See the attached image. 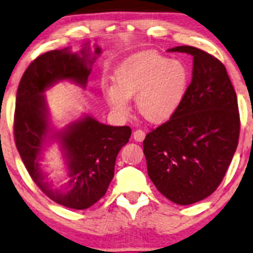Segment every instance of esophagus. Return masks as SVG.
I'll return each instance as SVG.
<instances>
[{"instance_id": "esophagus-1", "label": "esophagus", "mask_w": 253, "mask_h": 253, "mask_svg": "<svg viewBox=\"0 0 253 253\" xmlns=\"http://www.w3.org/2000/svg\"><path fill=\"white\" fill-rule=\"evenodd\" d=\"M132 136L136 142H143L145 138V132L143 130H136V131H133Z\"/></svg>"}]
</instances>
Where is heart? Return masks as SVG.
Returning <instances> with one entry per match:
<instances>
[{
  "instance_id": "1",
  "label": "heart",
  "mask_w": 253,
  "mask_h": 253,
  "mask_svg": "<svg viewBox=\"0 0 253 253\" xmlns=\"http://www.w3.org/2000/svg\"><path fill=\"white\" fill-rule=\"evenodd\" d=\"M114 84L103 86V96L120 115L130 111L135 98L137 111L150 123L169 121L182 104L189 74L185 65L157 52H139L124 60L114 71Z\"/></svg>"
}]
</instances>
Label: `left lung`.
I'll list each match as a JSON object with an SVG mask.
<instances>
[{"label": "left lung", "mask_w": 253, "mask_h": 253, "mask_svg": "<svg viewBox=\"0 0 253 253\" xmlns=\"http://www.w3.org/2000/svg\"><path fill=\"white\" fill-rule=\"evenodd\" d=\"M168 51L193 57L192 81L176 114L145 136L148 174L162 195L179 205L209 197L225 176L238 145V102L225 67L190 45Z\"/></svg>", "instance_id": "obj_1"}]
</instances>
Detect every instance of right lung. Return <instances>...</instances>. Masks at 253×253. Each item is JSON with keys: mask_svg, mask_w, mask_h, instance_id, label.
Masks as SVG:
<instances>
[{"mask_svg": "<svg viewBox=\"0 0 253 253\" xmlns=\"http://www.w3.org/2000/svg\"><path fill=\"white\" fill-rule=\"evenodd\" d=\"M89 46L80 54L69 48L44 52L31 62L20 81L14 117L16 148L28 172L49 198L63 207L84 210L98 202L114 178L118 152L129 142V126L99 123L89 115L56 131L50 126L44 91L60 81L68 80L85 88L96 56ZM60 143L70 173L65 188L55 189L40 168L46 142Z\"/></svg>", "mask_w": 253, "mask_h": 253, "instance_id": "obj_1", "label": "right lung"}]
</instances>
